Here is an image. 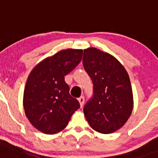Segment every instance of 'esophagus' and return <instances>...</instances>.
Masks as SVG:
<instances>
[{
  "instance_id": "34e87169",
  "label": "esophagus",
  "mask_w": 158,
  "mask_h": 158,
  "mask_svg": "<svg viewBox=\"0 0 158 158\" xmlns=\"http://www.w3.org/2000/svg\"><path fill=\"white\" fill-rule=\"evenodd\" d=\"M78 101L79 102V105H80V107H82L84 104V97H80L79 99H78Z\"/></svg>"
}]
</instances>
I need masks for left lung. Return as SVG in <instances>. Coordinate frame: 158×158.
<instances>
[{
  "label": "left lung",
  "instance_id": "obj_1",
  "mask_svg": "<svg viewBox=\"0 0 158 158\" xmlns=\"http://www.w3.org/2000/svg\"><path fill=\"white\" fill-rule=\"evenodd\" d=\"M83 64L94 83V98L84 107L93 130L111 134L122 127L134 107L130 77L112 55L95 48L84 49Z\"/></svg>",
  "mask_w": 158,
  "mask_h": 158
}]
</instances>
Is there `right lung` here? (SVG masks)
I'll use <instances>...</instances> for the list:
<instances>
[{
	"label": "right lung",
	"instance_id": "obj_1",
	"mask_svg": "<svg viewBox=\"0 0 158 158\" xmlns=\"http://www.w3.org/2000/svg\"><path fill=\"white\" fill-rule=\"evenodd\" d=\"M82 49H65L48 56L33 67L23 92L24 112L33 127L46 135H54L66 127L79 108L69 95L64 76L81 61Z\"/></svg>",
	"mask_w": 158,
	"mask_h": 158
}]
</instances>
